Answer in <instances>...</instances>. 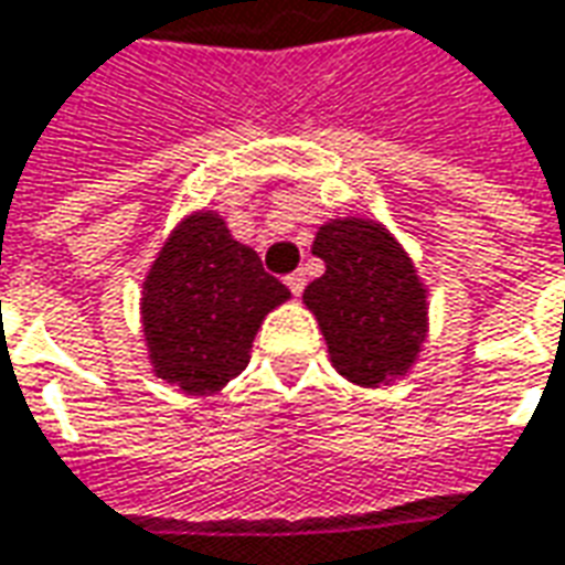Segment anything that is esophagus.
Masks as SVG:
<instances>
[{
  "mask_svg": "<svg viewBox=\"0 0 565 565\" xmlns=\"http://www.w3.org/2000/svg\"><path fill=\"white\" fill-rule=\"evenodd\" d=\"M284 281H287V287H290V294L299 297V294H302V287H306V275H302V271H294V275H287Z\"/></svg>",
  "mask_w": 565,
  "mask_h": 565,
  "instance_id": "esophagus-1",
  "label": "esophagus"
}]
</instances>
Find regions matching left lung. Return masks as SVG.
<instances>
[{
    "label": "left lung",
    "instance_id": "left-lung-1",
    "mask_svg": "<svg viewBox=\"0 0 565 565\" xmlns=\"http://www.w3.org/2000/svg\"><path fill=\"white\" fill-rule=\"evenodd\" d=\"M324 259L302 302L318 318L333 367L359 386L405 377L427 340V287L380 222L331 218L315 234Z\"/></svg>",
    "mask_w": 565,
    "mask_h": 565
}]
</instances>
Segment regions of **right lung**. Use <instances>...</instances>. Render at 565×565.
<instances>
[{
  "label": "right lung",
  "mask_w": 565,
  "mask_h": 565,
  "mask_svg": "<svg viewBox=\"0 0 565 565\" xmlns=\"http://www.w3.org/2000/svg\"><path fill=\"white\" fill-rule=\"evenodd\" d=\"M290 290L213 210L188 216L157 253L141 290L153 374L188 395L222 390L250 362L263 318Z\"/></svg>",
  "instance_id": "1"
}]
</instances>
